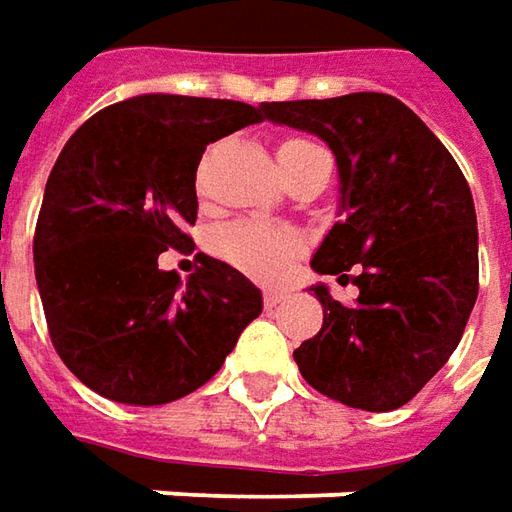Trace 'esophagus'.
I'll return each mask as SVG.
<instances>
[{"instance_id":"1","label":"esophagus","mask_w":512,"mask_h":512,"mask_svg":"<svg viewBox=\"0 0 512 512\" xmlns=\"http://www.w3.org/2000/svg\"><path fill=\"white\" fill-rule=\"evenodd\" d=\"M287 298H290L287 290H264V304H267V307H279Z\"/></svg>"}]
</instances>
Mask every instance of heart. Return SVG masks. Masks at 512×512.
<instances>
[{"mask_svg":"<svg viewBox=\"0 0 512 512\" xmlns=\"http://www.w3.org/2000/svg\"><path fill=\"white\" fill-rule=\"evenodd\" d=\"M312 149H318V146L310 140L290 137L281 143L276 154H279V160H290V157L312 152ZM296 248V236L287 231H267V228H256V225H231L219 233L222 256L259 279H279L287 270Z\"/></svg>","mask_w":512,"mask_h":512,"instance_id":"1","label":"heart"}]
</instances>
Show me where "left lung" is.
<instances>
[{"label": "left lung", "mask_w": 512, "mask_h": 512, "mask_svg": "<svg viewBox=\"0 0 512 512\" xmlns=\"http://www.w3.org/2000/svg\"><path fill=\"white\" fill-rule=\"evenodd\" d=\"M264 118L327 143L341 177V222L312 270L358 284L355 304L315 284L318 335L293 352L315 392L363 411L406 406L454 355L479 293V233L468 180L403 101L352 92L262 104ZM359 264V273L348 270Z\"/></svg>", "instance_id": "obj_1"}]
</instances>
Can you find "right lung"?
Segmentation results:
<instances>
[{"label": "right lung", "mask_w": 512, "mask_h": 512, "mask_svg": "<svg viewBox=\"0 0 512 512\" xmlns=\"http://www.w3.org/2000/svg\"><path fill=\"white\" fill-rule=\"evenodd\" d=\"M264 120L262 106L137 95L101 109L67 140L47 177L33 264L58 358L92 392L163 406L219 372L262 293L200 253L180 281L160 270L197 222V166L208 143Z\"/></svg>", "instance_id": "obj_1"}]
</instances>
